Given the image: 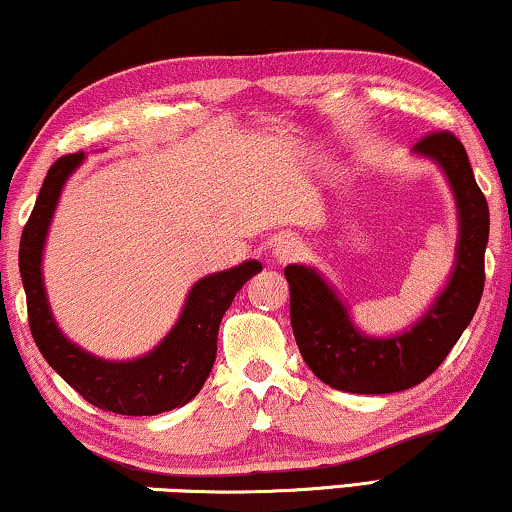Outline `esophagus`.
Returning a JSON list of instances; mask_svg holds the SVG:
<instances>
[{
	"label": "esophagus",
	"mask_w": 512,
	"mask_h": 512,
	"mask_svg": "<svg viewBox=\"0 0 512 512\" xmlns=\"http://www.w3.org/2000/svg\"><path fill=\"white\" fill-rule=\"evenodd\" d=\"M303 254H305V247L298 237H284V240L275 242V247H272V258H275V263L279 265L296 261V258H300Z\"/></svg>",
	"instance_id": "1"
}]
</instances>
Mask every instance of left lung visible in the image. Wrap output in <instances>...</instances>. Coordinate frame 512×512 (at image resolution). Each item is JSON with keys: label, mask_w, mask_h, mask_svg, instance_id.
I'll return each instance as SVG.
<instances>
[{"label": "left lung", "mask_w": 512, "mask_h": 512, "mask_svg": "<svg viewBox=\"0 0 512 512\" xmlns=\"http://www.w3.org/2000/svg\"><path fill=\"white\" fill-rule=\"evenodd\" d=\"M412 153L445 174L459 219L452 275L415 324L384 338L363 333L317 268L298 263L284 268L300 354L321 382L349 394H394L424 382L471 324L485 289L489 207L475 184L464 144L452 132H433Z\"/></svg>", "instance_id": "left-lung-1"}]
</instances>
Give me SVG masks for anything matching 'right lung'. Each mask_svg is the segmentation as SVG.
<instances>
[{
  "instance_id": "1",
  "label": "right lung",
  "mask_w": 512,
  "mask_h": 512,
  "mask_svg": "<svg viewBox=\"0 0 512 512\" xmlns=\"http://www.w3.org/2000/svg\"><path fill=\"white\" fill-rule=\"evenodd\" d=\"M81 163L83 151L53 163L20 237L18 268L25 286L32 338L48 366L95 408L128 417H151L181 408L198 396L212 373L219 324L235 293L261 272L263 265L244 261L230 270L198 279L188 291L177 324L151 352L137 359L107 361L86 352L55 324L41 272L48 228L60 193Z\"/></svg>"
}]
</instances>
